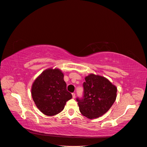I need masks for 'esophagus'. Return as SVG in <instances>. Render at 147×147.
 Returning <instances> with one entry per match:
<instances>
[{
  "mask_svg": "<svg viewBox=\"0 0 147 147\" xmlns=\"http://www.w3.org/2000/svg\"><path fill=\"white\" fill-rule=\"evenodd\" d=\"M72 95H73V98H76V93H72Z\"/></svg>",
  "mask_w": 147,
  "mask_h": 147,
  "instance_id": "1",
  "label": "esophagus"
}]
</instances>
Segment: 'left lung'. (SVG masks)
Instances as JSON below:
<instances>
[{
  "label": "left lung",
  "mask_w": 147,
  "mask_h": 147,
  "mask_svg": "<svg viewBox=\"0 0 147 147\" xmlns=\"http://www.w3.org/2000/svg\"><path fill=\"white\" fill-rule=\"evenodd\" d=\"M84 96L76 99L79 111L89 119L106 113L114 103L117 88L106 78L93 74L85 78Z\"/></svg>",
  "instance_id": "1"
}]
</instances>
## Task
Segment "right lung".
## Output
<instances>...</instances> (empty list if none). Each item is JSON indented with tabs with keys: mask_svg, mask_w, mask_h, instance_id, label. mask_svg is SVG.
<instances>
[{
	"mask_svg": "<svg viewBox=\"0 0 147 147\" xmlns=\"http://www.w3.org/2000/svg\"><path fill=\"white\" fill-rule=\"evenodd\" d=\"M63 73L58 68L44 71L34 82L31 94L35 105L45 115L53 116L62 111L72 98L67 90Z\"/></svg>",
	"mask_w": 147,
	"mask_h": 147,
	"instance_id": "1",
	"label": "right lung"
}]
</instances>
